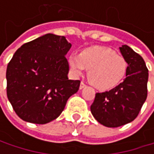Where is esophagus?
Masks as SVG:
<instances>
[{"label": "esophagus", "instance_id": "esophagus-1", "mask_svg": "<svg viewBox=\"0 0 154 154\" xmlns=\"http://www.w3.org/2000/svg\"><path fill=\"white\" fill-rule=\"evenodd\" d=\"M86 85H85V84L84 83V82H81L80 83V86H79V89H83V88H85Z\"/></svg>", "mask_w": 154, "mask_h": 154}]
</instances>
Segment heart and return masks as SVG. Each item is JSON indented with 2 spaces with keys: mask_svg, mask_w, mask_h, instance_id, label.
<instances>
[{
  "mask_svg": "<svg viewBox=\"0 0 154 154\" xmlns=\"http://www.w3.org/2000/svg\"><path fill=\"white\" fill-rule=\"evenodd\" d=\"M69 63L77 76L88 69L89 82L100 90H109L117 86L125 77L128 62L120 55L105 47H90L80 54L72 53Z\"/></svg>",
  "mask_w": 154,
  "mask_h": 154,
  "instance_id": "heart-1",
  "label": "heart"
}]
</instances>
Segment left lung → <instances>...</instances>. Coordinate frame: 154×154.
<instances>
[{
	"instance_id": "1",
	"label": "left lung",
	"mask_w": 154,
	"mask_h": 154,
	"mask_svg": "<svg viewBox=\"0 0 154 154\" xmlns=\"http://www.w3.org/2000/svg\"><path fill=\"white\" fill-rule=\"evenodd\" d=\"M119 50L128 62L126 78L111 90L97 93L91 105L94 119L108 128L133 121L147 97L148 69L143 59L128 45H122Z\"/></svg>"
}]
</instances>
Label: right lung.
Returning a JSON list of instances; mask_svg holds the SVG:
<instances>
[{
    "mask_svg": "<svg viewBox=\"0 0 154 154\" xmlns=\"http://www.w3.org/2000/svg\"><path fill=\"white\" fill-rule=\"evenodd\" d=\"M70 48L65 36L46 34L17 50L7 67V96L21 119L49 123L78 91L80 81L68 77Z\"/></svg>",
    "mask_w": 154,
    "mask_h": 154,
    "instance_id": "obj_1",
    "label": "right lung"
}]
</instances>
